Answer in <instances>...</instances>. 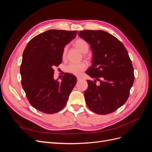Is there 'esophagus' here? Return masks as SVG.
I'll return each mask as SVG.
<instances>
[{
  "mask_svg": "<svg viewBox=\"0 0 152 152\" xmlns=\"http://www.w3.org/2000/svg\"><path fill=\"white\" fill-rule=\"evenodd\" d=\"M77 80H80L82 79V78L80 77H77Z\"/></svg>",
  "mask_w": 152,
  "mask_h": 152,
  "instance_id": "34e87169",
  "label": "esophagus"
}]
</instances>
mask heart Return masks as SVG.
Returning <instances> with one entry per match:
<instances>
[{
	"instance_id": "b5f03b06",
	"label": "heart",
	"mask_w": 152,
	"mask_h": 152,
	"mask_svg": "<svg viewBox=\"0 0 152 152\" xmlns=\"http://www.w3.org/2000/svg\"><path fill=\"white\" fill-rule=\"evenodd\" d=\"M75 46L79 49L80 51L82 53L86 54L89 51V45L87 43L86 40L83 39H76L74 42H73ZM68 47L65 46L63 49L62 52V58L63 59H65L66 58ZM87 68V65L84 63H70L67 65L65 67V71L70 74L79 76L82 74Z\"/></svg>"
}]
</instances>
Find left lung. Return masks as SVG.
Returning <instances> with one entry per match:
<instances>
[{"mask_svg": "<svg viewBox=\"0 0 152 152\" xmlns=\"http://www.w3.org/2000/svg\"><path fill=\"white\" fill-rule=\"evenodd\" d=\"M79 36L90 44L93 51L92 66L86 74L96 80H87V106L98 114L112 113L126 102L134 80L127 50L115 37L103 30L80 31Z\"/></svg>", "mask_w": 152, "mask_h": 152, "instance_id": "left-lung-1", "label": "left lung"}]
</instances>
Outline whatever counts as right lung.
Listing matches in <instances>:
<instances>
[{
    "mask_svg": "<svg viewBox=\"0 0 152 152\" xmlns=\"http://www.w3.org/2000/svg\"><path fill=\"white\" fill-rule=\"evenodd\" d=\"M77 31L49 30L31 39L23 53L21 85L29 103L35 109L53 114L65 107L77 78L65 73L61 82L54 79V68L62 62L65 45Z\"/></svg>",
    "mask_w": 152,
    "mask_h": 152,
    "instance_id": "right-lung-1",
    "label": "right lung"
}]
</instances>
